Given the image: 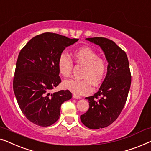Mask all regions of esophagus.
<instances>
[{"mask_svg": "<svg viewBox=\"0 0 151 151\" xmlns=\"http://www.w3.org/2000/svg\"><path fill=\"white\" fill-rule=\"evenodd\" d=\"M73 97L74 98V99H81V97H80V96L76 95H73Z\"/></svg>", "mask_w": 151, "mask_h": 151, "instance_id": "esophagus-1", "label": "esophagus"}]
</instances>
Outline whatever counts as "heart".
<instances>
[{
    "mask_svg": "<svg viewBox=\"0 0 151 151\" xmlns=\"http://www.w3.org/2000/svg\"><path fill=\"white\" fill-rule=\"evenodd\" d=\"M73 58L77 64L84 67L81 80H67L63 83L65 89L70 91L74 95H83L91 93L93 84L99 85L104 80L107 72L106 61L99 58V54L89 47H82L76 50ZM73 63L66 53L63 52L58 60V69L63 77H69L71 74Z\"/></svg>",
    "mask_w": 151,
    "mask_h": 151,
    "instance_id": "obj_1",
    "label": "heart"
}]
</instances>
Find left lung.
<instances>
[{
    "mask_svg": "<svg viewBox=\"0 0 151 151\" xmlns=\"http://www.w3.org/2000/svg\"><path fill=\"white\" fill-rule=\"evenodd\" d=\"M86 40L99 45L108 63L106 76L99 91L86 97L89 109L80 116L85 126L98 129L109 126L119 117L127 99L132 76L127 56L113 41L104 37L86 38Z\"/></svg>",
    "mask_w": 151,
    "mask_h": 151,
    "instance_id": "1",
    "label": "left lung"
}]
</instances>
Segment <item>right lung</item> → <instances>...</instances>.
I'll use <instances>...</instances> for the list:
<instances>
[{
	"instance_id": "add662e5",
	"label": "right lung",
	"mask_w": 151,
	"mask_h": 151,
	"mask_svg": "<svg viewBox=\"0 0 151 151\" xmlns=\"http://www.w3.org/2000/svg\"><path fill=\"white\" fill-rule=\"evenodd\" d=\"M78 40L45 32L32 38L19 52L13 82L14 94L22 112L37 125L47 127L57 121L61 105L71 99L68 90L50 91L61 82L60 54Z\"/></svg>"
}]
</instances>
